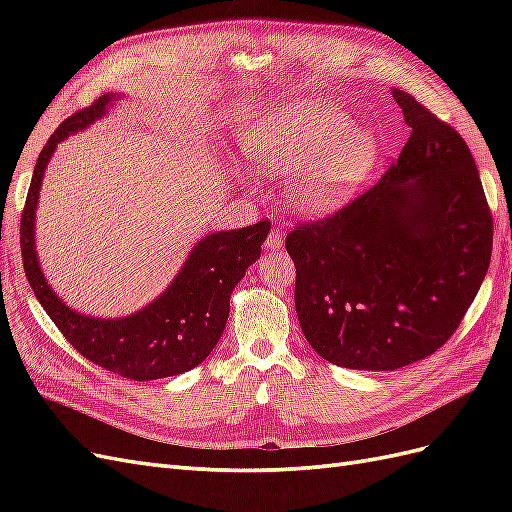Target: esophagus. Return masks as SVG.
<instances>
[{"instance_id":"1","label":"esophagus","mask_w":512,"mask_h":512,"mask_svg":"<svg viewBox=\"0 0 512 512\" xmlns=\"http://www.w3.org/2000/svg\"><path fill=\"white\" fill-rule=\"evenodd\" d=\"M282 245H284L282 230H280V228H273V230L269 232L267 241H265V247H267V250H271V252H277V250H282Z\"/></svg>"}]
</instances>
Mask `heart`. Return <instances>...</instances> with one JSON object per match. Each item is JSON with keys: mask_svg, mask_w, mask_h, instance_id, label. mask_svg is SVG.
Returning <instances> with one entry per match:
<instances>
[{"mask_svg": "<svg viewBox=\"0 0 512 512\" xmlns=\"http://www.w3.org/2000/svg\"><path fill=\"white\" fill-rule=\"evenodd\" d=\"M348 128L320 104L288 106L256 126L247 153L260 170L290 175L286 190L299 211L329 213L348 203L380 156L374 132Z\"/></svg>", "mask_w": 512, "mask_h": 512, "instance_id": "b5f03b06", "label": "heart"}]
</instances>
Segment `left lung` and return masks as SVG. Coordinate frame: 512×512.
Listing matches in <instances>:
<instances>
[{
    "instance_id": "1",
    "label": "left lung",
    "mask_w": 512,
    "mask_h": 512,
    "mask_svg": "<svg viewBox=\"0 0 512 512\" xmlns=\"http://www.w3.org/2000/svg\"><path fill=\"white\" fill-rule=\"evenodd\" d=\"M410 138L352 203L286 237L294 305L322 359L391 371L436 352L483 284L493 220L461 134L393 89Z\"/></svg>"
}]
</instances>
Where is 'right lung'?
<instances>
[{"instance_id": "1", "label": "right lung", "mask_w": 512, "mask_h": 512, "mask_svg": "<svg viewBox=\"0 0 512 512\" xmlns=\"http://www.w3.org/2000/svg\"><path fill=\"white\" fill-rule=\"evenodd\" d=\"M119 96L104 94L70 115L40 151L21 215V256L36 299L68 342L85 359L130 380H158L203 363L220 342L228 320L230 294L245 269L260 258L271 222L211 232L200 239L185 265L160 297L126 318H89L74 312L51 290L36 254V207L46 164L57 143L104 117Z\"/></svg>"}]
</instances>
